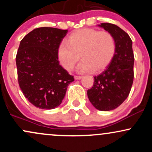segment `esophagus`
I'll use <instances>...</instances> for the list:
<instances>
[{
	"label": "esophagus",
	"instance_id": "obj_1",
	"mask_svg": "<svg viewBox=\"0 0 152 152\" xmlns=\"http://www.w3.org/2000/svg\"><path fill=\"white\" fill-rule=\"evenodd\" d=\"M83 77H82V76H74V78L76 80H80V79H81Z\"/></svg>",
	"mask_w": 152,
	"mask_h": 152
}]
</instances>
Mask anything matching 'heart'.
Wrapping results in <instances>:
<instances>
[{"label":"heart","instance_id":"b5f03b06","mask_svg":"<svg viewBox=\"0 0 152 152\" xmlns=\"http://www.w3.org/2000/svg\"><path fill=\"white\" fill-rule=\"evenodd\" d=\"M116 51L114 36L108 31L91 28L72 33L66 41L61 43L57 56L64 69L71 71L82 59L77 70L80 73L99 72L111 63Z\"/></svg>","mask_w":152,"mask_h":152}]
</instances>
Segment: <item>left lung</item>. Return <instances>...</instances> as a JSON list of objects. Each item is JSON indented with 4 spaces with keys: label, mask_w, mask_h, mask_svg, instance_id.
Segmentation results:
<instances>
[{
    "label": "left lung",
    "mask_w": 152,
    "mask_h": 152,
    "mask_svg": "<svg viewBox=\"0 0 152 152\" xmlns=\"http://www.w3.org/2000/svg\"><path fill=\"white\" fill-rule=\"evenodd\" d=\"M98 26L114 36L116 51L105 70L94 76V85L87 91V95L96 109L107 111L121 105L130 93L134 80V57L132 41L124 31L109 23Z\"/></svg>",
    "instance_id": "obj_1"
}]
</instances>
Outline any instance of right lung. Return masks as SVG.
<instances>
[{
  "label": "right lung",
  "mask_w": 152,
  "mask_h": 152,
  "mask_svg": "<svg viewBox=\"0 0 152 152\" xmlns=\"http://www.w3.org/2000/svg\"><path fill=\"white\" fill-rule=\"evenodd\" d=\"M68 30L36 28L21 40L15 61L18 83L29 102L41 109L61 104L68 86L74 81L59 64L58 48Z\"/></svg>",
  "instance_id": "obj_1"
}]
</instances>
